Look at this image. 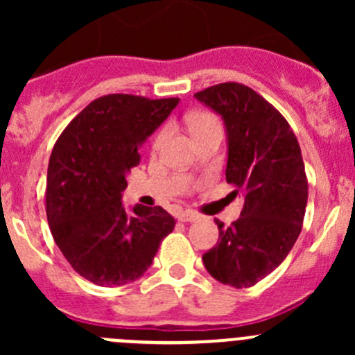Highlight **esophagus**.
Masks as SVG:
<instances>
[{
  "mask_svg": "<svg viewBox=\"0 0 355 355\" xmlns=\"http://www.w3.org/2000/svg\"><path fill=\"white\" fill-rule=\"evenodd\" d=\"M178 220L180 221H198L199 214H196L194 211H180V213H178Z\"/></svg>",
  "mask_w": 355,
  "mask_h": 355,
  "instance_id": "obj_1",
  "label": "esophagus"
}]
</instances>
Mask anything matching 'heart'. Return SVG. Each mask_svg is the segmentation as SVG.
Listing matches in <instances>:
<instances>
[{
    "mask_svg": "<svg viewBox=\"0 0 355 355\" xmlns=\"http://www.w3.org/2000/svg\"><path fill=\"white\" fill-rule=\"evenodd\" d=\"M214 120H216V118L211 116V114H207V113H192V114H187V116H185V123H187L189 130H191L192 134H194L196 130H199V128L206 127L207 123H211V121H214ZM166 137H168V128L161 127L159 130L156 132L155 139H153V151L155 153L159 151L161 146H163V142L166 141Z\"/></svg>",
    "mask_w": 355,
    "mask_h": 355,
    "instance_id": "1",
    "label": "heart"
}]
</instances>
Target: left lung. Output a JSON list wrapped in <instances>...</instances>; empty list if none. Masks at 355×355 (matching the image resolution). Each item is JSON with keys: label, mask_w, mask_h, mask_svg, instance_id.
Listing matches in <instances>:
<instances>
[{"label": "left lung", "mask_w": 355, "mask_h": 355, "mask_svg": "<svg viewBox=\"0 0 355 355\" xmlns=\"http://www.w3.org/2000/svg\"><path fill=\"white\" fill-rule=\"evenodd\" d=\"M196 98L221 114L227 127V182L244 207L237 221L216 220L218 244L202 256L213 278L235 288L256 285L287 257L307 204L300 146L273 105L237 82L211 85Z\"/></svg>", "instance_id": "1"}]
</instances>
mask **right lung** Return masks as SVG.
I'll list each match as a JSON object with an SVG mask.
<instances>
[{
	"label": "right lung",
	"mask_w": 355,
	"mask_h": 355,
	"mask_svg": "<svg viewBox=\"0 0 355 355\" xmlns=\"http://www.w3.org/2000/svg\"><path fill=\"white\" fill-rule=\"evenodd\" d=\"M178 98L108 94L89 103L56 141L48 164L46 214L70 266L101 287L130 284L148 271L175 218L161 206H121L137 148Z\"/></svg>",
	"instance_id": "right-lung-1"
}]
</instances>
